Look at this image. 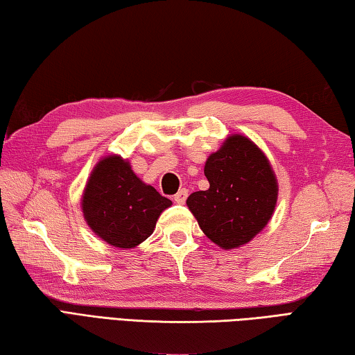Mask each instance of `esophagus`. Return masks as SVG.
<instances>
[{"label": "esophagus", "mask_w": 355, "mask_h": 355, "mask_svg": "<svg viewBox=\"0 0 355 355\" xmlns=\"http://www.w3.org/2000/svg\"><path fill=\"white\" fill-rule=\"evenodd\" d=\"M187 196H189V190L187 189H181L176 195H174V202L184 204L185 201H187Z\"/></svg>", "instance_id": "obj_1"}]
</instances>
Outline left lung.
<instances>
[{
  "label": "left lung",
  "mask_w": 355,
  "mask_h": 355,
  "mask_svg": "<svg viewBox=\"0 0 355 355\" xmlns=\"http://www.w3.org/2000/svg\"><path fill=\"white\" fill-rule=\"evenodd\" d=\"M204 174L210 187L187 200L198 225L223 250L246 245L276 207L277 181L268 159L248 137L234 134L209 155Z\"/></svg>",
  "instance_id": "8db88e82"
}]
</instances>
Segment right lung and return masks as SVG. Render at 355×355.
I'll return each instance as SVG.
<instances>
[{
	"label": "right lung",
	"instance_id": "add662e5",
	"mask_svg": "<svg viewBox=\"0 0 355 355\" xmlns=\"http://www.w3.org/2000/svg\"><path fill=\"white\" fill-rule=\"evenodd\" d=\"M170 206L168 198L140 181L129 162L115 154L98 162L83 193L87 225L105 243L121 250L145 241Z\"/></svg>",
	"mask_w": 355,
	"mask_h": 355
}]
</instances>
